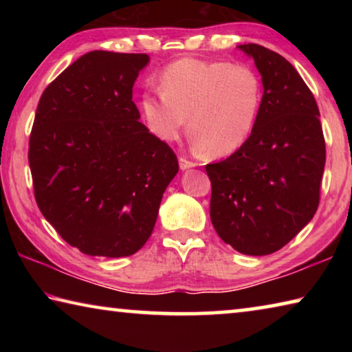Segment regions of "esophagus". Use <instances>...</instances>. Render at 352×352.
<instances>
[{
    "label": "esophagus",
    "mask_w": 352,
    "mask_h": 352,
    "mask_svg": "<svg viewBox=\"0 0 352 352\" xmlns=\"http://www.w3.org/2000/svg\"><path fill=\"white\" fill-rule=\"evenodd\" d=\"M195 164L194 162H190V160H188V158H184V157H182L180 158V169L182 170H186V169H190V168H195Z\"/></svg>",
    "instance_id": "esophagus-1"
}]
</instances>
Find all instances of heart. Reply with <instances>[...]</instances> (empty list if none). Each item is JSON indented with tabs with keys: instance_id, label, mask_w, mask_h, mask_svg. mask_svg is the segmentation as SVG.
<instances>
[{
	"instance_id": "heart-1",
	"label": "heart",
	"mask_w": 352,
	"mask_h": 352,
	"mask_svg": "<svg viewBox=\"0 0 352 352\" xmlns=\"http://www.w3.org/2000/svg\"><path fill=\"white\" fill-rule=\"evenodd\" d=\"M162 91L142 94L146 126L164 142L175 141L189 118L194 144L226 157L250 140L262 105V83L241 63L180 58L163 69Z\"/></svg>"
}]
</instances>
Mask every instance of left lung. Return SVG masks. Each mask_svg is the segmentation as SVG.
I'll return each instance as SVG.
<instances>
[{
	"label": "left lung",
	"instance_id": "obj_1",
	"mask_svg": "<svg viewBox=\"0 0 352 352\" xmlns=\"http://www.w3.org/2000/svg\"><path fill=\"white\" fill-rule=\"evenodd\" d=\"M262 76V105L250 140L206 164L210 216L220 239L242 254L278 252L311 222L320 204L326 146L312 91L278 52L239 45Z\"/></svg>",
	"mask_w": 352,
	"mask_h": 352
}]
</instances>
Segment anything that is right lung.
Segmentation results:
<instances>
[{
	"label": "right lung",
	"instance_id": "add662e5",
	"mask_svg": "<svg viewBox=\"0 0 352 352\" xmlns=\"http://www.w3.org/2000/svg\"><path fill=\"white\" fill-rule=\"evenodd\" d=\"M147 54L91 51L46 87L29 138L41 214L82 253L121 258L151 237L178 162L140 122L133 83Z\"/></svg>",
	"mask_w": 352,
	"mask_h": 352
}]
</instances>
